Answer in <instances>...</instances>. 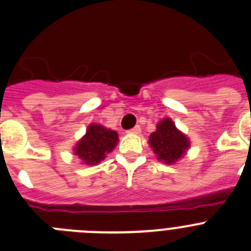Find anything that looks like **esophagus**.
<instances>
[{
    "instance_id": "34e87169",
    "label": "esophagus",
    "mask_w": 251,
    "mask_h": 251,
    "mask_svg": "<svg viewBox=\"0 0 251 251\" xmlns=\"http://www.w3.org/2000/svg\"><path fill=\"white\" fill-rule=\"evenodd\" d=\"M128 133H130V134H139V133H141V127H139V126H136L133 129L128 130Z\"/></svg>"
}]
</instances>
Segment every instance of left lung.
<instances>
[{
    "label": "left lung",
    "mask_w": 251,
    "mask_h": 251,
    "mask_svg": "<svg viewBox=\"0 0 251 251\" xmlns=\"http://www.w3.org/2000/svg\"><path fill=\"white\" fill-rule=\"evenodd\" d=\"M148 145L157 159L166 165H174L183 158L190 148V138L176 127L171 118H163L156 126V130L148 139Z\"/></svg>",
    "instance_id": "left-lung-1"
}]
</instances>
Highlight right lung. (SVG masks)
Returning <instances> with one entry per match:
<instances>
[{"label": "right lung", "mask_w": 251, "mask_h": 251, "mask_svg": "<svg viewBox=\"0 0 251 251\" xmlns=\"http://www.w3.org/2000/svg\"><path fill=\"white\" fill-rule=\"evenodd\" d=\"M118 133L101 124L90 123L85 134L73 147L75 156L85 166H97L118 143Z\"/></svg>", "instance_id": "obj_1"}]
</instances>
